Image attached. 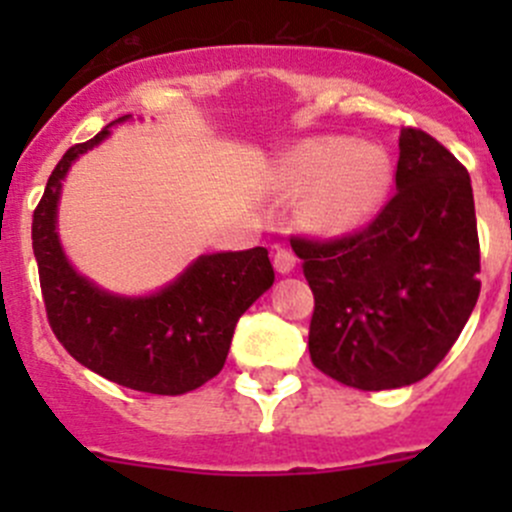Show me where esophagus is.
Returning a JSON list of instances; mask_svg holds the SVG:
<instances>
[{
    "mask_svg": "<svg viewBox=\"0 0 512 512\" xmlns=\"http://www.w3.org/2000/svg\"><path fill=\"white\" fill-rule=\"evenodd\" d=\"M272 262H275L277 272L287 275V272H292L294 265H297V257H294V252L287 250V247H277L275 255H272Z\"/></svg>",
    "mask_w": 512,
    "mask_h": 512,
    "instance_id": "1",
    "label": "esophagus"
}]
</instances>
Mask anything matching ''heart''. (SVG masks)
<instances>
[{
  "mask_svg": "<svg viewBox=\"0 0 512 512\" xmlns=\"http://www.w3.org/2000/svg\"><path fill=\"white\" fill-rule=\"evenodd\" d=\"M389 178L381 148L344 138L309 141L287 165V193L302 198V220L322 235H342L379 205Z\"/></svg>",
  "mask_w": 512,
  "mask_h": 512,
  "instance_id": "b5f03b06",
  "label": "heart"
}]
</instances>
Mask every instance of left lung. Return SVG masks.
<instances>
[{
	"instance_id": "left-lung-1",
	"label": "left lung",
	"mask_w": 512,
	"mask_h": 512,
	"mask_svg": "<svg viewBox=\"0 0 512 512\" xmlns=\"http://www.w3.org/2000/svg\"><path fill=\"white\" fill-rule=\"evenodd\" d=\"M314 292L312 364L361 391L431 374L480 294V245L468 170L418 128H401L396 195L339 240L292 237Z\"/></svg>"
}]
</instances>
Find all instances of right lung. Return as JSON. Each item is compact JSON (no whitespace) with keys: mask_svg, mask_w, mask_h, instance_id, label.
I'll list each match as a JSON object with an SVG mask.
<instances>
[{"mask_svg":"<svg viewBox=\"0 0 512 512\" xmlns=\"http://www.w3.org/2000/svg\"><path fill=\"white\" fill-rule=\"evenodd\" d=\"M113 123L64 153L34 210L32 247L46 317L66 352L86 369L128 389L178 396L220 374L237 319L272 287L275 270L265 247L213 252L146 297L106 292L79 275L56 232L61 183L76 158L111 136Z\"/></svg>","mask_w":512,"mask_h":512,"instance_id":"obj_1","label":"right lung"}]
</instances>
